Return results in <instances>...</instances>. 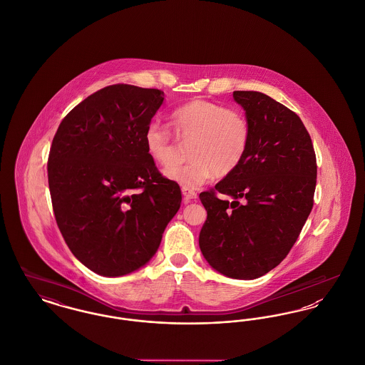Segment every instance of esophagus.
Segmentation results:
<instances>
[{
	"mask_svg": "<svg viewBox=\"0 0 365 365\" xmlns=\"http://www.w3.org/2000/svg\"><path fill=\"white\" fill-rule=\"evenodd\" d=\"M183 192V197L186 201H192V200H197V192L191 189H182Z\"/></svg>",
	"mask_w": 365,
	"mask_h": 365,
	"instance_id": "esophagus-1",
	"label": "esophagus"
}]
</instances>
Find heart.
I'll list each match as a JSON object with an SVG mask.
<instances>
[{
	"mask_svg": "<svg viewBox=\"0 0 365 365\" xmlns=\"http://www.w3.org/2000/svg\"><path fill=\"white\" fill-rule=\"evenodd\" d=\"M175 133L190 140L187 155L191 160L165 170V175L183 189H197L216 174L227 176L243 161L250 143V124L246 116L227 106L204 98H194L171 112ZM145 148L161 167L174 163L173 133L150 123L143 135Z\"/></svg>",
	"mask_w": 365,
	"mask_h": 365,
	"instance_id": "obj_1",
	"label": "heart"
}]
</instances>
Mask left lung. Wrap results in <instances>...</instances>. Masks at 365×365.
Segmentation results:
<instances>
[{"label":"left lung","instance_id":"1","mask_svg":"<svg viewBox=\"0 0 365 365\" xmlns=\"http://www.w3.org/2000/svg\"><path fill=\"white\" fill-rule=\"evenodd\" d=\"M232 96L246 110L250 143L241 165L200 194L208 213L200 247L220 274L256 279L279 265L297 241L312 210L317 165L295 112L260 91Z\"/></svg>","mask_w":365,"mask_h":365}]
</instances>
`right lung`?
<instances>
[{
    "label": "right lung",
    "mask_w": 365,
    "mask_h": 365,
    "mask_svg": "<svg viewBox=\"0 0 365 365\" xmlns=\"http://www.w3.org/2000/svg\"><path fill=\"white\" fill-rule=\"evenodd\" d=\"M164 93L104 87L60 123L48 158L58 230L72 255L103 277L130 274L150 260L180 208L178 183L163 176L143 135Z\"/></svg>",
    "instance_id": "obj_1"
}]
</instances>
